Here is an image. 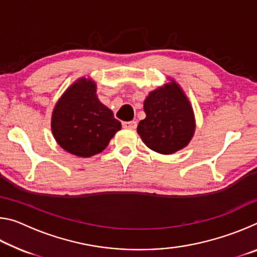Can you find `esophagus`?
I'll return each instance as SVG.
<instances>
[{"label":"esophagus","mask_w":257,"mask_h":257,"mask_svg":"<svg viewBox=\"0 0 257 257\" xmlns=\"http://www.w3.org/2000/svg\"><path fill=\"white\" fill-rule=\"evenodd\" d=\"M122 125L124 128L135 129L137 127V122H136V121H125V122H122Z\"/></svg>","instance_id":"1"}]
</instances>
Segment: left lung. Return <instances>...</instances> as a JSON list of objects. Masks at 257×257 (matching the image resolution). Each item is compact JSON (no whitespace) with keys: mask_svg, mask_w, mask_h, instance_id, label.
Segmentation results:
<instances>
[{"mask_svg":"<svg viewBox=\"0 0 257 257\" xmlns=\"http://www.w3.org/2000/svg\"><path fill=\"white\" fill-rule=\"evenodd\" d=\"M146 118L137 133L147 147L172 154L188 145L195 130L193 108L175 81L150 93L144 102Z\"/></svg>","mask_w":257,"mask_h":257,"instance_id":"8db88e82","label":"left lung"}]
</instances>
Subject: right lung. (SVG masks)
Segmentation results:
<instances>
[{"mask_svg": "<svg viewBox=\"0 0 257 257\" xmlns=\"http://www.w3.org/2000/svg\"><path fill=\"white\" fill-rule=\"evenodd\" d=\"M121 123L98 101L96 85L84 78L62 95L52 115V132L69 153L88 158L101 153Z\"/></svg>", "mask_w": 257, "mask_h": 257, "instance_id": "obj_1", "label": "right lung"}]
</instances>
